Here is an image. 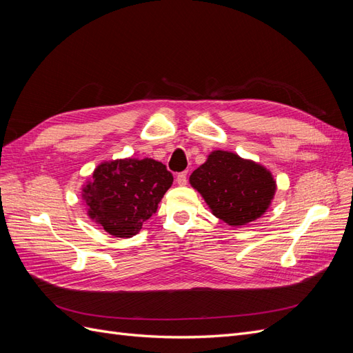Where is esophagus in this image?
I'll return each instance as SVG.
<instances>
[{"instance_id": "1", "label": "esophagus", "mask_w": 353, "mask_h": 353, "mask_svg": "<svg viewBox=\"0 0 353 353\" xmlns=\"http://www.w3.org/2000/svg\"><path fill=\"white\" fill-rule=\"evenodd\" d=\"M187 181H188L187 172H179V174L176 175V183H178L179 185H185Z\"/></svg>"}]
</instances>
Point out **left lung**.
I'll use <instances>...</instances> for the list:
<instances>
[{"label": "left lung", "instance_id": "8db88e82", "mask_svg": "<svg viewBox=\"0 0 353 353\" xmlns=\"http://www.w3.org/2000/svg\"><path fill=\"white\" fill-rule=\"evenodd\" d=\"M190 184L206 200L213 215L228 225H245L270 208L275 181L263 166L216 150L190 176Z\"/></svg>", "mask_w": 353, "mask_h": 353}]
</instances>
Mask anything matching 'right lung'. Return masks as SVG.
Instances as JSON below:
<instances>
[{
    "label": "right lung",
    "instance_id": "right-lung-1",
    "mask_svg": "<svg viewBox=\"0 0 353 353\" xmlns=\"http://www.w3.org/2000/svg\"><path fill=\"white\" fill-rule=\"evenodd\" d=\"M174 176L153 159H121L95 168L83 187L88 215L110 236L128 239L154 215Z\"/></svg>",
    "mask_w": 353,
    "mask_h": 353
}]
</instances>
